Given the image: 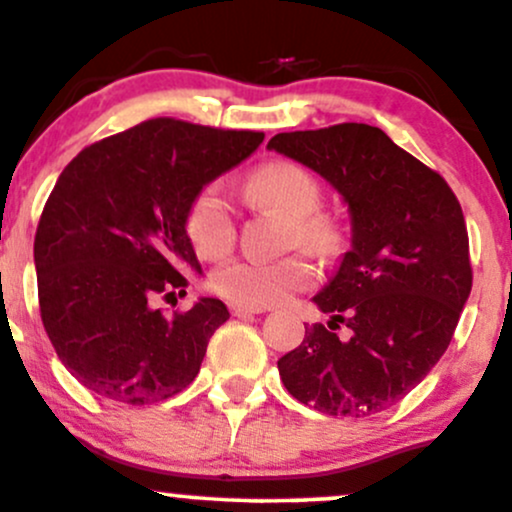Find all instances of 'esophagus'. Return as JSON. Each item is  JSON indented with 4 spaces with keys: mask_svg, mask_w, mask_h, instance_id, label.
<instances>
[{
    "mask_svg": "<svg viewBox=\"0 0 512 512\" xmlns=\"http://www.w3.org/2000/svg\"><path fill=\"white\" fill-rule=\"evenodd\" d=\"M257 313H264V310L262 308H248V305L231 303V315H236V317H248V315H257Z\"/></svg>",
    "mask_w": 512,
    "mask_h": 512,
    "instance_id": "esophagus-1",
    "label": "esophagus"
}]
</instances>
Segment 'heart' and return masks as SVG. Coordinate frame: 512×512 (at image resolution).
<instances>
[{
    "label": "heart",
    "mask_w": 512,
    "mask_h": 512,
    "mask_svg": "<svg viewBox=\"0 0 512 512\" xmlns=\"http://www.w3.org/2000/svg\"><path fill=\"white\" fill-rule=\"evenodd\" d=\"M248 192L260 204L289 216V243L305 252L325 257L337 248L339 233L334 221L317 211L322 190L310 170L291 161L264 163L248 178ZM185 236L204 260H221L236 243V219L221 185H204L185 209ZM315 281V267L308 257L291 255L284 260H233L211 274V291L228 303L267 308L291 293L308 289Z\"/></svg>",
    "instance_id": "heart-1"
}]
</instances>
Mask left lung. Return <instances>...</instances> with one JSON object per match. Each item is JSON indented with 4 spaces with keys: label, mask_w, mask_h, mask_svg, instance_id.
Segmentation results:
<instances>
[{
    "label": "left lung",
    "mask_w": 512,
    "mask_h": 512,
    "mask_svg": "<svg viewBox=\"0 0 512 512\" xmlns=\"http://www.w3.org/2000/svg\"><path fill=\"white\" fill-rule=\"evenodd\" d=\"M267 149L320 173L351 211V250L315 296L332 320L305 327L279 358L281 383L322 414H378L440 361L472 291L460 202L443 175L363 122L281 132Z\"/></svg>",
    "instance_id": "obj_1"
}]
</instances>
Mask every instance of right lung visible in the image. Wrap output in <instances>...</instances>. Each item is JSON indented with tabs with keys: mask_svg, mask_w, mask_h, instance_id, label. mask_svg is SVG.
Returning a JSON list of instances; mask_svg holds the SVG:
<instances>
[{
	"mask_svg": "<svg viewBox=\"0 0 512 512\" xmlns=\"http://www.w3.org/2000/svg\"><path fill=\"white\" fill-rule=\"evenodd\" d=\"M262 132L154 117L79 151L62 170L35 231L43 327L64 368L113 402L154 404L197 378L228 310L185 296L199 262L185 209L207 182L245 161Z\"/></svg>",
	"mask_w": 512,
	"mask_h": 512,
	"instance_id": "add662e5",
	"label": "right lung"
}]
</instances>
